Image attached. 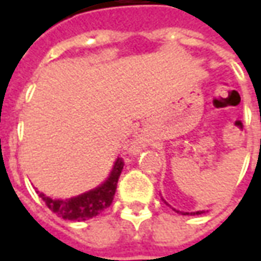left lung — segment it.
<instances>
[{
    "instance_id": "8db88e82",
    "label": "left lung",
    "mask_w": 261,
    "mask_h": 261,
    "mask_svg": "<svg viewBox=\"0 0 261 261\" xmlns=\"http://www.w3.org/2000/svg\"><path fill=\"white\" fill-rule=\"evenodd\" d=\"M198 214H202V211H197V213H192V215H198ZM186 215V214H185Z\"/></svg>"
}]
</instances>
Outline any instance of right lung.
I'll use <instances>...</instances> for the list:
<instances>
[{
    "label": "right lung",
    "mask_w": 261,
    "mask_h": 261,
    "mask_svg": "<svg viewBox=\"0 0 261 261\" xmlns=\"http://www.w3.org/2000/svg\"><path fill=\"white\" fill-rule=\"evenodd\" d=\"M123 166H124V162L123 159L119 158L114 164V168L109 179L102 186L96 187L91 192L84 193L81 196L72 197L68 200H53L42 193H39V196L42 197L46 205L61 218L68 219V221H85V219L93 218L113 202L114 193L117 189V181H119Z\"/></svg>",
    "instance_id": "right-lung-1"
}]
</instances>
